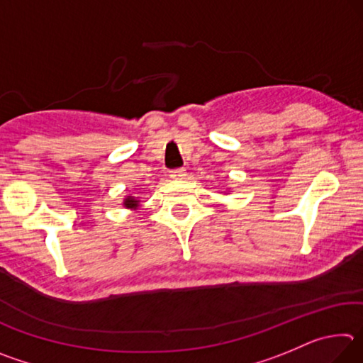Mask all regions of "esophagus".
<instances>
[{"label": "esophagus", "instance_id": "esophagus-1", "mask_svg": "<svg viewBox=\"0 0 363 363\" xmlns=\"http://www.w3.org/2000/svg\"><path fill=\"white\" fill-rule=\"evenodd\" d=\"M169 176L173 177V179H184V177H186V169H184V168L171 169L169 171Z\"/></svg>", "mask_w": 363, "mask_h": 363}]
</instances>
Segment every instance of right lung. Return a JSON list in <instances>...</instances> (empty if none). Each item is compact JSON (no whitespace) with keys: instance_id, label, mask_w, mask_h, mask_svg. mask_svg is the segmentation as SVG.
<instances>
[{"instance_id":"1","label":"right lung","mask_w":363,"mask_h":363,"mask_svg":"<svg viewBox=\"0 0 363 363\" xmlns=\"http://www.w3.org/2000/svg\"><path fill=\"white\" fill-rule=\"evenodd\" d=\"M139 205V200L133 199V196H128V199L125 200V206L126 208H136Z\"/></svg>"}]
</instances>
